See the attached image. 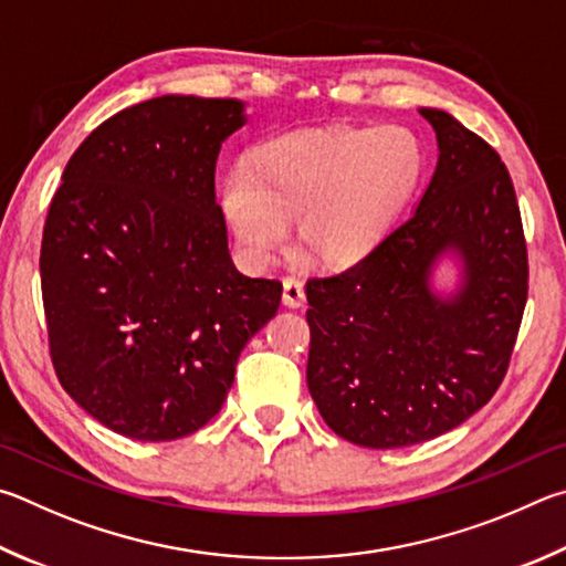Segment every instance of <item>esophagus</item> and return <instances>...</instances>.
<instances>
[{"label": "esophagus", "mask_w": 566, "mask_h": 566, "mask_svg": "<svg viewBox=\"0 0 566 566\" xmlns=\"http://www.w3.org/2000/svg\"><path fill=\"white\" fill-rule=\"evenodd\" d=\"M283 303L289 305V308H301L305 303V291L298 277H283Z\"/></svg>", "instance_id": "34e87169"}]
</instances>
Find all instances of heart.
<instances>
[{"label":"heart","instance_id":"1","mask_svg":"<svg viewBox=\"0 0 566 566\" xmlns=\"http://www.w3.org/2000/svg\"><path fill=\"white\" fill-rule=\"evenodd\" d=\"M422 168L418 136L402 126L281 136L228 178L223 211L248 261H271L298 221L305 255L348 271L388 241Z\"/></svg>","mask_w":566,"mask_h":566}]
</instances>
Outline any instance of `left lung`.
<instances>
[{"mask_svg": "<svg viewBox=\"0 0 566 566\" xmlns=\"http://www.w3.org/2000/svg\"><path fill=\"white\" fill-rule=\"evenodd\" d=\"M440 158L418 211L370 261L308 277V390L328 428L373 450L458 428L504 380L527 305L520 203L500 154L438 108H420ZM444 250L465 261L452 302L429 291Z\"/></svg>", "mask_w": 566, "mask_h": 566, "instance_id": "8db88e82", "label": "left lung"}]
</instances>
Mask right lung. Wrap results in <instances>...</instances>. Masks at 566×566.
<instances>
[{
    "instance_id": "obj_1",
    "label": "right lung",
    "mask_w": 566,
    "mask_h": 566,
    "mask_svg": "<svg viewBox=\"0 0 566 566\" xmlns=\"http://www.w3.org/2000/svg\"><path fill=\"white\" fill-rule=\"evenodd\" d=\"M235 98L156 96L88 134L49 203L42 301L56 378L108 430L186 438L216 418L283 283L228 253L216 158Z\"/></svg>"
}]
</instances>
